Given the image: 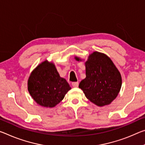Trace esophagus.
Here are the masks:
<instances>
[{
	"label": "esophagus",
	"mask_w": 145,
	"mask_h": 145,
	"mask_svg": "<svg viewBox=\"0 0 145 145\" xmlns=\"http://www.w3.org/2000/svg\"><path fill=\"white\" fill-rule=\"evenodd\" d=\"M72 85L73 87H74V88H77L79 86V82H73L72 83Z\"/></svg>",
	"instance_id": "esophagus-1"
}]
</instances>
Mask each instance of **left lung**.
<instances>
[{"instance_id":"8db88e82","label":"left lung","mask_w":145,"mask_h":145,"mask_svg":"<svg viewBox=\"0 0 145 145\" xmlns=\"http://www.w3.org/2000/svg\"><path fill=\"white\" fill-rule=\"evenodd\" d=\"M75 60L82 61L75 56ZM86 78L79 83L86 97L98 106L108 105L117 97L122 85L118 69L106 55L93 52L84 63Z\"/></svg>"}]
</instances>
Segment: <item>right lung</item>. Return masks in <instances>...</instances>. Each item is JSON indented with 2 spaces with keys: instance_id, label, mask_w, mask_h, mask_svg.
<instances>
[{
  "instance_id": "right-lung-1",
  "label": "right lung",
  "mask_w": 145,
  "mask_h": 145,
  "mask_svg": "<svg viewBox=\"0 0 145 145\" xmlns=\"http://www.w3.org/2000/svg\"><path fill=\"white\" fill-rule=\"evenodd\" d=\"M70 89L54 63L47 60L38 64L27 80V89L31 97L37 104L46 108L56 106Z\"/></svg>"
}]
</instances>
